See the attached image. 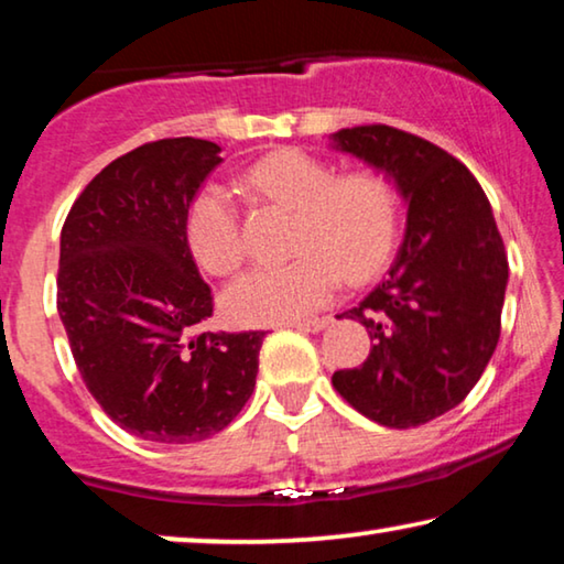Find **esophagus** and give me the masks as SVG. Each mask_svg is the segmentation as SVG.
Instances as JSON below:
<instances>
[{
  "instance_id": "obj_1",
  "label": "esophagus",
  "mask_w": 564,
  "mask_h": 564,
  "mask_svg": "<svg viewBox=\"0 0 564 564\" xmlns=\"http://www.w3.org/2000/svg\"><path fill=\"white\" fill-rule=\"evenodd\" d=\"M333 323L330 315H323V317H310V321H300V323H290L292 328L297 330H305V333H321L328 328V325Z\"/></svg>"
}]
</instances>
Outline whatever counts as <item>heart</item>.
I'll return each mask as SVG.
<instances>
[{"label": "heart", "mask_w": 564, "mask_h": 564, "mask_svg": "<svg viewBox=\"0 0 564 564\" xmlns=\"http://www.w3.org/2000/svg\"><path fill=\"white\" fill-rule=\"evenodd\" d=\"M243 185L276 206L297 210L292 251L282 267H259L224 292V313L239 325L300 321L333 297L340 276L364 282L387 262L397 239V195L369 170L336 175L300 150L257 160ZM187 243L210 274H231L243 262L239 210L224 187L208 185L187 210Z\"/></svg>", "instance_id": "1"}]
</instances>
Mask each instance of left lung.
Here are the masks:
<instances>
[{
	"label": "left lung",
	"mask_w": 564,
	"mask_h": 564,
	"mask_svg": "<svg viewBox=\"0 0 564 564\" xmlns=\"http://www.w3.org/2000/svg\"><path fill=\"white\" fill-rule=\"evenodd\" d=\"M336 152L387 175L406 203L404 241L389 274L354 310L371 354L333 387L383 427H417L458 406L491 361L509 262L491 203L463 165L387 124L330 134Z\"/></svg>",
	"instance_id": "obj_1"
}]
</instances>
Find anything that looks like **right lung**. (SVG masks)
<instances>
[{"mask_svg":"<svg viewBox=\"0 0 564 564\" xmlns=\"http://www.w3.org/2000/svg\"><path fill=\"white\" fill-rule=\"evenodd\" d=\"M221 147L175 137L106 165L61 231L58 313L101 410L142 440L198 443L249 402L264 333H198L210 288L187 243V210Z\"/></svg>","mask_w":564,"mask_h":564,"instance_id":"add662e5","label":"right lung"}]
</instances>
